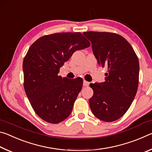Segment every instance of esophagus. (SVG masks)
Listing matches in <instances>:
<instances>
[{"label": "esophagus", "mask_w": 152, "mask_h": 152, "mask_svg": "<svg viewBox=\"0 0 152 152\" xmlns=\"http://www.w3.org/2000/svg\"><path fill=\"white\" fill-rule=\"evenodd\" d=\"M89 84H90L89 82L86 81V80H84V82H83V86H88Z\"/></svg>", "instance_id": "obj_1"}]
</instances>
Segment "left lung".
<instances>
[{"mask_svg":"<svg viewBox=\"0 0 152 152\" xmlns=\"http://www.w3.org/2000/svg\"><path fill=\"white\" fill-rule=\"evenodd\" d=\"M83 34L91 41L99 65L108 67L105 82L90 84L94 92L90 107L98 119L115 121L127 112L137 93L138 58L130 43L120 35L96 31Z\"/></svg>","mask_w":152,"mask_h":152,"instance_id":"1","label":"left lung"}]
</instances>
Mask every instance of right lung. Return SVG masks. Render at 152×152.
Masks as SVG:
<instances>
[{"label":"right lung","mask_w":152,"mask_h":152,"mask_svg":"<svg viewBox=\"0 0 152 152\" xmlns=\"http://www.w3.org/2000/svg\"><path fill=\"white\" fill-rule=\"evenodd\" d=\"M91 45L81 33L44 35L31 45L23 63L24 89L33 110L45 121L57 124L72 110L83 80L58 76L76 50Z\"/></svg>","instance_id":"obj_1"}]
</instances>
